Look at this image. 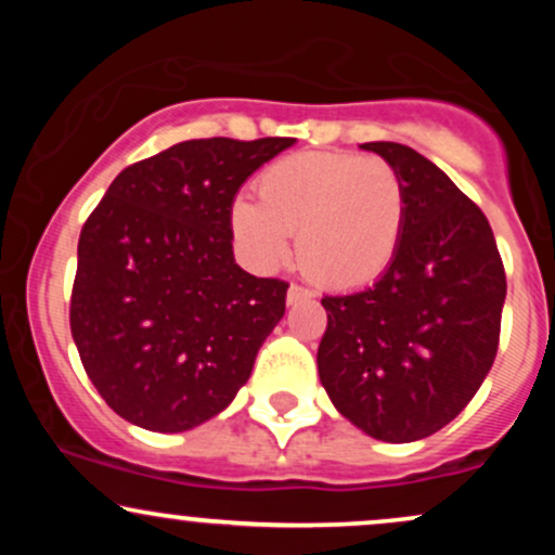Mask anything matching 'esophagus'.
Here are the masks:
<instances>
[{"instance_id":"34e87169","label":"esophagus","mask_w":555,"mask_h":555,"mask_svg":"<svg viewBox=\"0 0 555 555\" xmlns=\"http://www.w3.org/2000/svg\"><path fill=\"white\" fill-rule=\"evenodd\" d=\"M305 299H313V292L305 289V286L299 284H292L289 292H286V302L297 305V302H305Z\"/></svg>"}]
</instances>
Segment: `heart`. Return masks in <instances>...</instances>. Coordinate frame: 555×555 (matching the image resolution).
Here are the masks:
<instances>
[{
	"mask_svg": "<svg viewBox=\"0 0 555 555\" xmlns=\"http://www.w3.org/2000/svg\"><path fill=\"white\" fill-rule=\"evenodd\" d=\"M258 201L229 211L234 240L256 269L271 271L292 253L318 284L349 289L384 276L404 234L406 197L391 164L360 154H295L271 164Z\"/></svg>",
	"mask_w": 555,
	"mask_h": 555,
	"instance_id": "heart-1",
	"label": "heart"
}]
</instances>
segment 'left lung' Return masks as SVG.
I'll return each instance as SVG.
<instances>
[{"mask_svg":"<svg viewBox=\"0 0 555 555\" xmlns=\"http://www.w3.org/2000/svg\"><path fill=\"white\" fill-rule=\"evenodd\" d=\"M360 149L401 177L404 234L373 286L321 299L318 375L362 433L410 443L449 425L486 380L506 273L486 214L436 164L388 140Z\"/></svg>","mask_w":555,"mask_h":555,"instance_id":"left-lung-1","label":"left lung"}]
</instances>
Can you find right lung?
Here are the masks:
<instances>
[{
    "instance_id": "1",
    "label": "right lung",
    "mask_w": 555,
    "mask_h": 555,
    "mask_svg": "<svg viewBox=\"0 0 555 555\" xmlns=\"http://www.w3.org/2000/svg\"><path fill=\"white\" fill-rule=\"evenodd\" d=\"M295 138L184 140L122 169L78 242L69 331L106 404L182 433L247 384L289 284L234 263L229 211Z\"/></svg>"
}]
</instances>
